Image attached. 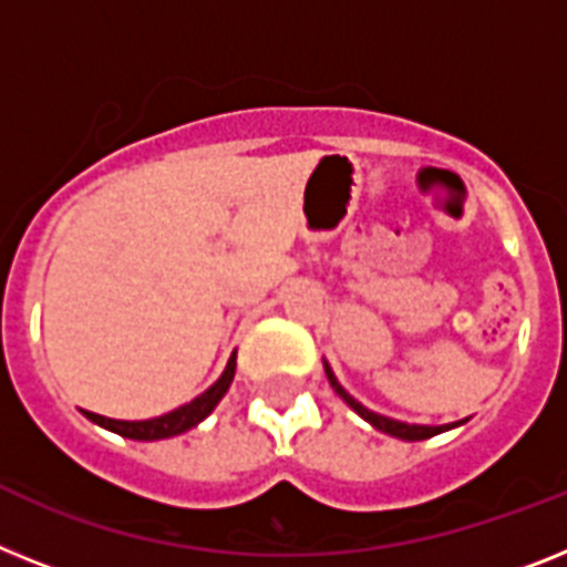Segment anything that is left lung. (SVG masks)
Listing matches in <instances>:
<instances>
[{"mask_svg": "<svg viewBox=\"0 0 567 567\" xmlns=\"http://www.w3.org/2000/svg\"><path fill=\"white\" fill-rule=\"evenodd\" d=\"M322 365H326L328 383H331V389H334V392L340 394L342 401L349 403V406L354 409L357 415L363 417V421L372 423L374 430L386 432V435H392V437H401V441H426V437L441 435V432L455 430V426H461V423H467V417H464V421L444 423V426H426V423H406V421H394V417L380 415V412H372V409H365L360 401H354V398H351V394L340 386V380H337V374L331 372V365H328V360H322Z\"/></svg>", "mask_w": 567, "mask_h": 567, "instance_id": "1", "label": "left lung"}]
</instances>
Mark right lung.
<instances>
[{
    "mask_svg": "<svg viewBox=\"0 0 567 567\" xmlns=\"http://www.w3.org/2000/svg\"><path fill=\"white\" fill-rule=\"evenodd\" d=\"M233 374H236V351H233L230 360H227L221 378H218L207 392H202L198 398L184 403V406L173 409V412H166V415L150 417V421H114V417H103V415H94V412H85V417H89L92 423H97V426H103V430L117 432V435L132 437V441H161V437L181 435V432L198 426V423H202L204 417L210 415L213 409L218 406V401H221V398L227 394V389H230Z\"/></svg>",
    "mask_w": 567,
    "mask_h": 567,
    "instance_id": "right-lung-1",
    "label": "right lung"
}]
</instances>
